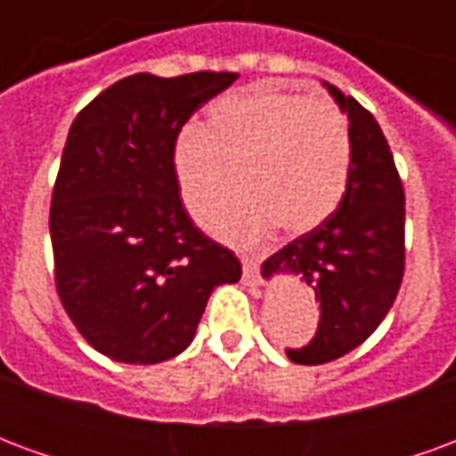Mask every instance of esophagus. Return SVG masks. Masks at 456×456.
Returning <instances> with one entry per match:
<instances>
[{"label": "esophagus", "instance_id": "esophagus-1", "mask_svg": "<svg viewBox=\"0 0 456 456\" xmlns=\"http://www.w3.org/2000/svg\"><path fill=\"white\" fill-rule=\"evenodd\" d=\"M241 266H244V283L247 286H258L261 276H258V261L254 256H241Z\"/></svg>", "mask_w": 456, "mask_h": 456}]
</instances>
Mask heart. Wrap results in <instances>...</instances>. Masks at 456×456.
Returning <instances> with one entry per match:
<instances>
[{"mask_svg": "<svg viewBox=\"0 0 456 456\" xmlns=\"http://www.w3.org/2000/svg\"><path fill=\"white\" fill-rule=\"evenodd\" d=\"M241 192L209 217L219 237L258 241L281 227L303 234L342 205L352 170V134L342 110L322 97L273 87L227 94L205 126L180 131L173 173L190 215L205 217L234 185Z\"/></svg>", "mask_w": 456, "mask_h": 456, "instance_id": "1", "label": "heart"}]
</instances>
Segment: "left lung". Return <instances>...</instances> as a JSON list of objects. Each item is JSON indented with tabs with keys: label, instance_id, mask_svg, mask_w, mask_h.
Masks as SVG:
<instances>
[{
	"label": "left lung",
	"instance_id": "left-lung-1",
	"mask_svg": "<svg viewBox=\"0 0 456 456\" xmlns=\"http://www.w3.org/2000/svg\"><path fill=\"white\" fill-rule=\"evenodd\" d=\"M349 117L352 170L342 205L320 227L264 261L261 273H296L315 290L320 322L305 346L286 349L305 366L335 362L388 315L405 271V192L379 121L327 85Z\"/></svg>",
	"mask_w": 456,
	"mask_h": 456
}]
</instances>
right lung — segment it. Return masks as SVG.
Instances as JSON below:
<instances>
[{
  "mask_svg": "<svg viewBox=\"0 0 456 456\" xmlns=\"http://www.w3.org/2000/svg\"><path fill=\"white\" fill-rule=\"evenodd\" d=\"M237 73L124 77L77 114L51 200L55 290L77 332L121 363H159L195 337L209 293L241 278L180 200L173 146Z\"/></svg>",
  "mask_w": 456,
  "mask_h": 456,
  "instance_id": "add662e5",
  "label": "right lung"
}]
</instances>
